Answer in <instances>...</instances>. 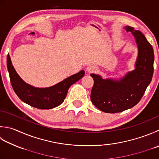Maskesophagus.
Wrapping results in <instances>:
<instances>
[{"label": "esophagus", "mask_w": 159, "mask_h": 159, "mask_svg": "<svg viewBox=\"0 0 159 159\" xmlns=\"http://www.w3.org/2000/svg\"><path fill=\"white\" fill-rule=\"evenodd\" d=\"M95 70H96V67L94 66V65H89V66L87 68V71H88V72L89 73L94 72Z\"/></svg>", "instance_id": "34e87169"}]
</instances>
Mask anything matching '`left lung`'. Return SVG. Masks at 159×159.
<instances>
[{
  "label": "left lung",
  "mask_w": 159,
  "mask_h": 159,
  "mask_svg": "<svg viewBox=\"0 0 159 159\" xmlns=\"http://www.w3.org/2000/svg\"><path fill=\"white\" fill-rule=\"evenodd\" d=\"M135 37L139 55L136 69L127 73L120 80L102 79L94 74V85L91 91L92 102L106 113H118L132 108L141 100L150 83L154 73L153 48L139 30L125 27Z\"/></svg>",
  "instance_id": "1"
}]
</instances>
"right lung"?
<instances>
[{"mask_svg":"<svg viewBox=\"0 0 159 159\" xmlns=\"http://www.w3.org/2000/svg\"><path fill=\"white\" fill-rule=\"evenodd\" d=\"M7 66L11 86L18 98L25 103L40 110L52 109L61 105L66 97L70 86L85 74L84 70H81L54 86L36 88L25 83L18 76L12 65L9 54L7 57Z\"/></svg>","mask_w":159,"mask_h":159,"instance_id":"add662e5","label":"right lung"}]
</instances>
